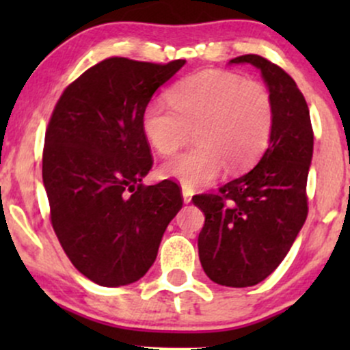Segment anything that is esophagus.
<instances>
[{
    "label": "esophagus",
    "instance_id": "34e87169",
    "mask_svg": "<svg viewBox=\"0 0 350 350\" xmlns=\"http://www.w3.org/2000/svg\"><path fill=\"white\" fill-rule=\"evenodd\" d=\"M192 189H187V187H183V199H184V204H189L192 200Z\"/></svg>",
    "mask_w": 350,
    "mask_h": 350
}]
</instances>
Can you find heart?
I'll return each mask as SVG.
<instances>
[{
	"instance_id": "b5f03b06",
	"label": "heart",
	"mask_w": 350,
	"mask_h": 350,
	"mask_svg": "<svg viewBox=\"0 0 350 350\" xmlns=\"http://www.w3.org/2000/svg\"><path fill=\"white\" fill-rule=\"evenodd\" d=\"M171 108L150 103L142 131L159 156H172L191 138L196 146L159 170L183 187H206L224 167L240 172L262 156L275 124L271 92L258 80L230 72L204 70L189 75L166 94Z\"/></svg>"
}]
</instances>
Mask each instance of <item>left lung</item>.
<instances>
[{"label": "left lung", "mask_w": 350, "mask_h": 350, "mask_svg": "<svg viewBox=\"0 0 350 350\" xmlns=\"http://www.w3.org/2000/svg\"><path fill=\"white\" fill-rule=\"evenodd\" d=\"M228 64L262 72L275 102L271 138L253 170L192 200L206 215L198 240L206 275L222 286L247 288L276 270L306 220L314 136L306 100L281 67L255 54Z\"/></svg>", "instance_id": "left-lung-1"}]
</instances>
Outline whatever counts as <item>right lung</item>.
<instances>
[{"instance_id":"right-lung-1","label":"right lung","mask_w":350,"mask_h":350,"mask_svg":"<svg viewBox=\"0 0 350 350\" xmlns=\"http://www.w3.org/2000/svg\"><path fill=\"white\" fill-rule=\"evenodd\" d=\"M184 64L105 59L72 82L52 111L42 152L51 222L72 265L100 286L143 278L183 207L172 180L142 184L152 166L142 115Z\"/></svg>"}]
</instances>
